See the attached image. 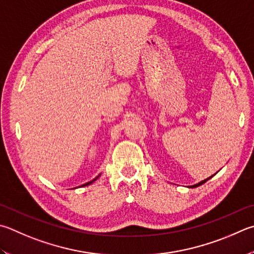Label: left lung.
Returning <instances> with one entry per match:
<instances>
[{
  "label": "left lung",
  "instance_id": "obj_1",
  "mask_svg": "<svg viewBox=\"0 0 254 254\" xmlns=\"http://www.w3.org/2000/svg\"><path fill=\"white\" fill-rule=\"evenodd\" d=\"M212 177H213V175H212ZM212 177H210V178H207V179H205V180H203V181H201V182H199V183H196V184H194V186H191L190 188H196V187H200V186H202V184L203 183H205L207 180H210Z\"/></svg>",
  "mask_w": 254,
  "mask_h": 254
}]
</instances>
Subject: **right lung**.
<instances>
[{
    "label": "right lung",
    "mask_w": 254,
    "mask_h": 254,
    "mask_svg": "<svg viewBox=\"0 0 254 254\" xmlns=\"http://www.w3.org/2000/svg\"><path fill=\"white\" fill-rule=\"evenodd\" d=\"M99 177H100V174H99V175H98V177H96L95 179H93V180H92V181H90V182H87V183H85V184H83V186H81V187H85V186H89V184H91V183H93V182L95 181V180H96V179H98Z\"/></svg>",
    "instance_id": "add662e5"
}]
</instances>
